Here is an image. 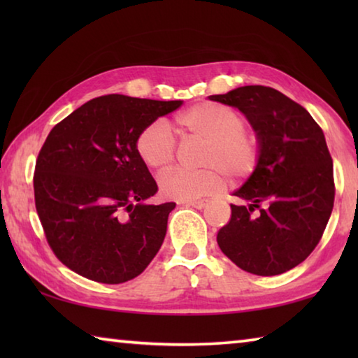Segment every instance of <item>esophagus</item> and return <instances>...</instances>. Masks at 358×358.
<instances>
[{
	"instance_id": "34e87169",
	"label": "esophagus",
	"mask_w": 358,
	"mask_h": 358,
	"mask_svg": "<svg viewBox=\"0 0 358 358\" xmlns=\"http://www.w3.org/2000/svg\"><path fill=\"white\" fill-rule=\"evenodd\" d=\"M186 205H189V207H194L197 210H202L205 205H207V201H192V202H186Z\"/></svg>"
}]
</instances>
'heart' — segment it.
I'll use <instances>...</instances> for the list:
<instances>
[{
  "label": "heart",
  "mask_w": 358,
  "mask_h": 358,
  "mask_svg": "<svg viewBox=\"0 0 358 358\" xmlns=\"http://www.w3.org/2000/svg\"><path fill=\"white\" fill-rule=\"evenodd\" d=\"M178 134L205 141L201 167L205 171H171L159 180L166 197L192 202L211 196L224 186V175L230 180H245L256 172L262 156V145L256 132L248 129L241 115L215 102H201L180 112L173 120ZM136 153L151 172L161 173L175 161V142L161 121L148 124L136 138Z\"/></svg>",
  "instance_id": "1"
}]
</instances>
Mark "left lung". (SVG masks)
<instances>
[{"label": "left lung", "instance_id": "8db88e82", "mask_svg": "<svg viewBox=\"0 0 358 358\" xmlns=\"http://www.w3.org/2000/svg\"><path fill=\"white\" fill-rule=\"evenodd\" d=\"M208 98L245 113L262 145L256 172L234 192L241 203H230L217 245L248 273L281 275L310 256L330 220L335 180L324 132L275 88L248 85Z\"/></svg>", "mask_w": 358, "mask_h": 358}]
</instances>
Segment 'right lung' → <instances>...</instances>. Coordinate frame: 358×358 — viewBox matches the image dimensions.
Wrapping results in <instances>:
<instances>
[{"label": "right lung", "mask_w": 358, "mask_h": 358, "mask_svg": "<svg viewBox=\"0 0 358 358\" xmlns=\"http://www.w3.org/2000/svg\"><path fill=\"white\" fill-rule=\"evenodd\" d=\"M180 106L107 94L53 126L36 159L34 203L48 246L68 268L121 284L159 251L175 202L145 203L157 185L136 153V138Z\"/></svg>", "instance_id": "add662e5"}]
</instances>
